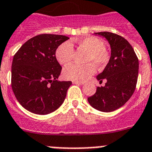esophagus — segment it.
<instances>
[{"label": "esophagus", "mask_w": 152, "mask_h": 152, "mask_svg": "<svg viewBox=\"0 0 152 152\" xmlns=\"http://www.w3.org/2000/svg\"><path fill=\"white\" fill-rule=\"evenodd\" d=\"M74 84H77V85H82L84 84V82L82 81H73Z\"/></svg>", "instance_id": "esophagus-1"}]
</instances>
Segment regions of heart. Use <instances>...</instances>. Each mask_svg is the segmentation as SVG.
Instances as JSON below:
<instances>
[{"label": "heart", "instance_id": "obj_1", "mask_svg": "<svg viewBox=\"0 0 152 152\" xmlns=\"http://www.w3.org/2000/svg\"><path fill=\"white\" fill-rule=\"evenodd\" d=\"M77 43L83 49L88 51L87 62L84 65L71 64L63 70V76L68 80L83 81L89 78L96 72V65L103 68L108 63L109 56L106 52L105 44L95 36H86L77 40ZM74 56V48L70 42H64L58 45L56 51V57L61 64H67L72 61Z\"/></svg>", "mask_w": 152, "mask_h": 152}]
</instances>
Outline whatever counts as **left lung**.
<instances>
[{"label":"left lung","mask_w":152,"mask_h":152,"mask_svg":"<svg viewBox=\"0 0 152 152\" xmlns=\"http://www.w3.org/2000/svg\"><path fill=\"white\" fill-rule=\"evenodd\" d=\"M106 39L110 45L109 62L97 80H106L104 87H98L88 98L90 105L101 112H112L120 108L133 94L139 75V60L126 39L110 32L94 33Z\"/></svg>","instance_id":"left-lung-1"}]
</instances>
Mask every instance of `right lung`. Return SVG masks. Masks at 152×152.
<instances>
[{
    "mask_svg": "<svg viewBox=\"0 0 152 152\" xmlns=\"http://www.w3.org/2000/svg\"><path fill=\"white\" fill-rule=\"evenodd\" d=\"M68 36L42 34L31 38L13 56L11 86L17 100L28 111L46 115L64 102L72 81H58L61 66L56 57Z\"/></svg>",
    "mask_w": 152,
    "mask_h": 152,
    "instance_id": "1",
    "label": "right lung"
}]
</instances>
